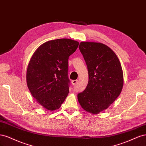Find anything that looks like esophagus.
I'll use <instances>...</instances> for the list:
<instances>
[{
    "mask_svg": "<svg viewBox=\"0 0 146 146\" xmlns=\"http://www.w3.org/2000/svg\"><path fill=\"white\" fill-rule=\"evenodd\" d=\"M77 82H78V80H72V85H76V84L77 83Z\"/></svg>",
    "mask_w": 146,
    "mask_h": 146,
    "instance_id": "esophagus-1",
    "label": "esophagus"
}]
</instances>
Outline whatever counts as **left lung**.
<instances>
[{
    "label": "left lung",
    "mask_w": 146,
    "mask_h": 146,
    "mask_svg": "<svg viewBox=\"0 0 146 146\" xmlns=\"http://www.w3.org/2000/svg\"><path fill=\"white\" fill-rule=\"evenodd\" d=\"M78 47L89 76L85 90L77 95L78 102L85 111L98 114L121 94L123 85L121 64L115 53L102 43L81 42Z\"/></svg>",
    "instance_id": "8db88e82"
}]
</instances>
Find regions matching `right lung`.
<instances>
[{
	"label": "right lung",
	"mask_w": 146,
	"mask_h": 146,
	"mask_svg": "<svg viewBox=\"0 0 146 146\" xmlns=\"http://www.w3.org/2000/svg\"><path fill=\"white\" fill-rule=\"evenodd\" d=\"M78 41L58 39L46 42L34 52L26 75L32 96L43 108H60L69 93V56L76 52Z\"/></svg>",
	"instance_id": "obj_1"
}]
</instances>
